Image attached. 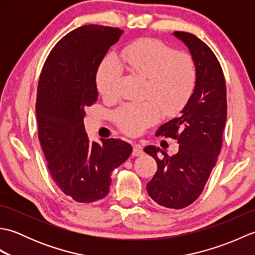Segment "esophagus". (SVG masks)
<instances>
[{
	"mask_svg": "<svg viewBox=\"0 0 255 255\" xmlns=\"http://www.w3.org/2000/svg\"><path fill=\"white\" fill-rule=\"evenodd\" d=\"M143 154V150H142V147L140 144H136L133 147V150H132V155L133 156H139Z\"/></svg>",
	"mask_w": 255,
	"mask_h": 255,
	"instance_id": "esophagus-1",
	"label": "esophagus"
}]
</instances>
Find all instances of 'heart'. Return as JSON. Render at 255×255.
Listing matches in <instances>:
<instances>
[{
    "mask_svg": "<svg viewBox=\"0 0 255 255\" xmlns=\"http://www.w3.org/2000/svg\"><path fill=\"white\" fill-rule=\"evenodd\" d=\"M123 69L148 79L144 102H129L115 114L118 127L128 134H139L164 115H174L191 99L197 81V69L188 53H176L173 48L151 38L125 47L119 62L103 61L96 77L97 89L107 100L115 99L123 78Z\"/></svg>",
    "mask_w": 255,
    "mask_h": 255,
    "instance_id": "heart-1",
    "label": "heart"
}]
</instances>
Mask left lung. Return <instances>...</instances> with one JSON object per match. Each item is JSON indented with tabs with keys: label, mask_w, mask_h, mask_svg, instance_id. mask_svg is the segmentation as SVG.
Here are the masks:
<instances>
[{
	"label": "left lung",
	"mask_w": 255,
	"mask_h": 255,
	"mask_svg": "<svg viewBox=\"0 0 255 255\" xmlns=\"http://www.w3.org/2000/svg\"><path fill=\"white\" fill-rule=\"evenodd\" d=\"M188 48L196 63L195 90L181 115L162 125L156 136L176 139L178 151L148 145L158 171L147 184L149 196L166 208L182 209L196 200L208 181L223 145L227 119V92L223 69L210 48L193 34L173 32Z\"/></svg>",
	"instance_id": "obj_1"
}]
</instances>
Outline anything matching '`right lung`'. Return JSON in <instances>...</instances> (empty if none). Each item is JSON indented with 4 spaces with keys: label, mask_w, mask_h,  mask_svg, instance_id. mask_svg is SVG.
Returning <instances> with one entry per match:
<instances>
[{
    "label": "right lung",
    "mask_w": 255,
    "mask_h": 255,
    "mask_svg": "<svg viewBox=\"0 0 255 255\" xmlns=\"http://www.w3.org/2000/svg\"><path fill=\"white\" fill-rule=\"evenodd\" d=\"M122 29L85 25L70 31L50 51L38 82V138L52 180L79 203H93L110 192L112 172L131 154L121 139L91 142L85 108L97 101L96 73Z\"/></svg>",
    "instance_id": "obj_1"
}]
</instances>
